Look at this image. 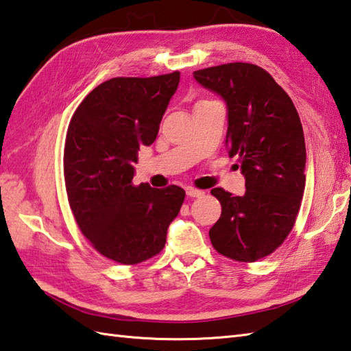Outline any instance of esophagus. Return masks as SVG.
I'll return each mask as SVG.
<instances>
[{
	"label": "esophagus",
	"mask_w": 351,
	"mask_h": 351,
	"mask_svg": "<svg viewBox=\"0 0 351 351\" xmlns=\"http://www.w3.org/2000/svg\"><path fill=\"white\" fill-rule=\"evenodd\" d=\"M204 195H205V193L202 190H197V189H193V187L187 189V196H190V197H202Z\"/></svg>",
	"instance_id": "obj_1"
}]
</instances>
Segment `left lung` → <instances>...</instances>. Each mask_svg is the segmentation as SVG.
<instances>
[{"label": "left lung", "mask_w": 351, "mask_h": 351, "mask_svg": "<svg viewBox=\"0 0 351 351\" xmlns=\"http://www.w3.org/2000/svg\"><path fill=\"white\" fill-rule=\"evenodd\" d=\"M228 110L229 156L240 155L245 193H211L221 215L210 229L214 249L240 263L270 255L288 237L306 184V146L299 113L273 77L250 63H228L193 72Z\"/></svg>", "instance_id": "obj_1"}]
</instances>
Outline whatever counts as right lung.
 <instances>
[{
	"label": "right lung",
	"mask_w": 351,
	"mask_h": 351,
	"mask_svg": "<svg viewBox=\"0 0 351 351\" xmlns=\"http://www.w3.org/2000/svg\"><path fill=\"white\" fill-rule=\"evenodd\" d=\"M181 73L111 78L73 113L66 134V193L81 232L101 255L138 264L160 253L185 191L132 185L141 146L152 145Z\"/></svg>",
	"instance_id": "right-lung-1"
}]
</instances>
